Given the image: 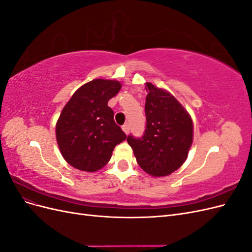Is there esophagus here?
<instances>
[{
    "mask_svg": "<svg viewBox=\"0 0 252 252\" xmlns=\"http://www.w3.org/2000/svg\"><path fill=\"white\" fill-rule=\"evenodd\" d=\"M122 129H123V131L128 134L129 133V125L128 124H124L123 126H122Z\"/></svg>",
    "mask_w": 252,
    "mask_h": 252,
    "instance_id": "esophagus-1",
    "label": "esophagus"
}]
</instances>
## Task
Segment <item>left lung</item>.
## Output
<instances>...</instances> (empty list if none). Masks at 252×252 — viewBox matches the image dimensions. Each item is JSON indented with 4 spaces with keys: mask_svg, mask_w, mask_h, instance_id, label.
I'll use <instances>...</instances> for the list:
<instances>
[{
    "mask_svg": "<svg viewBox=\"0 0 252 252\" xmlns=\"http://www.w3.org/2000/svg\"><path fill=\"white\" fill-rule=\"evenodd\" d=\"M146 129L142 138L128 135L136 162L152 177L179 169L191 147L193 124L189 113L168 91L146 83Z\"/></svg>",
    "mask_w": 252,
    "mask_h": 252,
    "instance_id": "1",
    "label": "left lung"
}]
</instances>
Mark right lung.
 <instances>
[{"mask_svg":"<svg viewBox=\"0 0 252 252\" xmlns=\"http://www.w3.org/2000/svg\"><path fill=\"white\" fill-rule=\"evenodd\" d=\"M122 85L95 79L80 87L65 105L56 126L59 148L66 162L83 171L94 172L109 162L126 134L113 120L107 105Z\"/></svg>","mask_w":252,"mask_h":252,"instance_id":"right-lung-1","label":"right lung"}]
</instances>
